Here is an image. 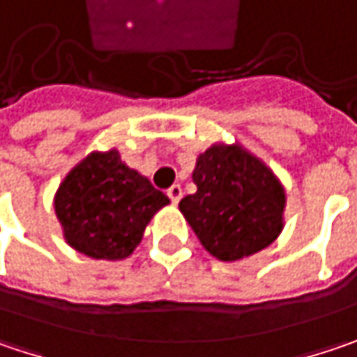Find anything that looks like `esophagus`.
<instances>
[{
  "label": "esophagus",
  "instance_id": "1",
  "mask_svg": "<svg viewBox=\"0 0 357 357\" xmlns=\"http://www.w3.org/2000/svg\"><path fill=\"white\" fill-rule=\"evenodd\" d=\"M167 196H169V199H172L174 204H178L179 199H181V196H183V192H181V188L176 183V185H172V188L167 190Z\"/></svg>",
  "mask_w": 357,
  "mask_h": 357
}]
</instances>
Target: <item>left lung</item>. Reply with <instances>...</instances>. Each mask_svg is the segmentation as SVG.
<instances>
[{
	"label": "left lung",
	"mask_w": 357,
	"mask_h": 357,
	"mask_svg": "<svg viewBox=\"0 0 357 357\" xmlns=\"http://www.w3.org/2000/svg\"><path fill=\"white\" fill-rule=\"evenodd\" d=\"M196 194L179 202L202 246L218 261H241L266 248L283 230L284 188L261 159L241 145L199 153Z\"/></svg>",
	"instance_id": "left-lung-1"
}]
</instances>
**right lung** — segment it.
<instances>
[{
  "mask_svg": "<svg viewBox=\"0 0 357 357\" xmlns=\"http://www.w3.org/2000/svg\"><path fill=\"white\" fill-rule=\"evenodd\" d=\"M169 204L116 149L93 151L60 183L54 210L74 250L105 261L127 259L153 214Z\"/></svg>",
  "mask_w": 357,
  "mask_h": 357,
  "instance_id": "add662e5",
  "label": "right lung"
}]
</instances>
